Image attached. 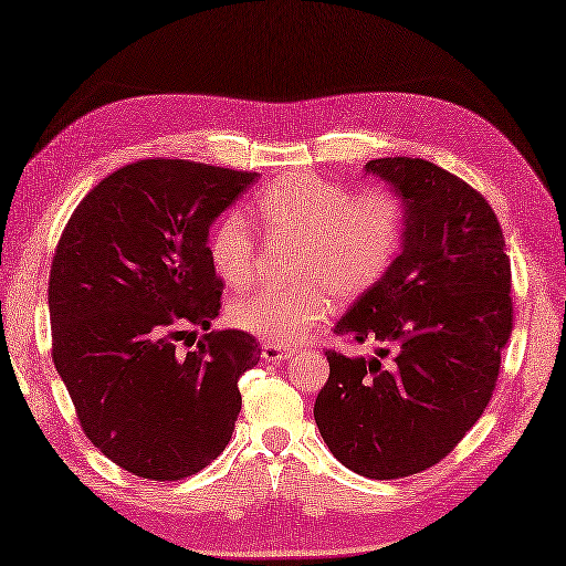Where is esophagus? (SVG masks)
Wrapping results in <instances>:
<instances>
[{
    "label": "esophagus",
    "mask_w": 566,
    "mask_h": 566,
    "mask_svg": "<svg viewBox=\"0 0 566 566\" xmlns=\"http://www.w3.org/2000/svg\"><path fill=\"white\" fill-rule=\"evenodd\" d=\"M264 363H282V359H290L292 350H284L280 345H262V355Z\"/></svg>",
    "instance_id": "esophagus-1"
}]
</instances>
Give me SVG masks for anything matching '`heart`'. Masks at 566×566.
<instances>
[{
  "mask_svg": "<svg viewBox=\"0 0 566 566\" xmlns=\"http://www.w3.org/2000/svg\"><path fill=\"white\" fill-rule=\"evenodd\" d=\"M262 231L272 240H294L290 276L280 292H255L228 306V321L255 338L292 347L326 318L335 296L353 298L389 270L406 231V207L391 189L353 191L314 172L276 177L252 201ZM209 258L231 290H243L255 262V235L231 211L213 226Z\"/></svg>",
  "mask_w": 566,
  "mask_h": 566,
  "instance_id": "b5f03b06",
  "label": "heart"
}]
</instances>
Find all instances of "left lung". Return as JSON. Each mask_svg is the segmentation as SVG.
<instances>
[{
    "mask_svg": "<svg viewBox=\"0 0 566 566\" xmlns=\"http://www.w3.org/2000/svg\"><path fill=\"white\" fill-rule=\"evenodd\" d=\"M365 175L401 197L406 231L333 328L375 353H326L314 418L347 469L401 479L440 462L484 413L513 328L511 262L496 213L460 177L420 158L369 160Z\"/></svg>",
    "mask_w": 566,
    "mask_h": 566,
    "instance_id": "1",
    "label": "left lung"
}]
</instances>
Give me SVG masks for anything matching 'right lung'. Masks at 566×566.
<instances>
[{"mask_svg": "<svg viewBox=\"0 0 566 566\" xmlns=\"http://www.w3.org/2000/svg\"><path fill=\"white\" fill-rule=\"evenodd\" d=\"M255 179L140 160L104 177L60 235L48 284L53 363L94 448L130 474L191 476L231 440L258 340L210 331L187 354L176 343L219 316L209 228Z\"/></svg>", "mask_w": 566, "mask_h": 566, "instance_id": "add662e5", "label": "right lung"}]
</instances>
